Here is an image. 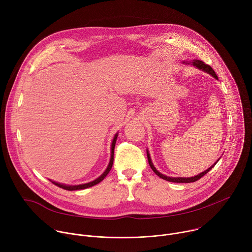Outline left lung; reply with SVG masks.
I'll use <instances>...</instances> for the list:
<instances>
[{"instance_id": "obj_1", "label": "left lung", "mask_w": 252, "mask_h": 252, "mask_svg": "<svg viewBox=\"0 0 252 252\" xmlns=\"http://www.w3.org/2000/svg\"><path fill=\"white\" fill-rule=\"evenodd\" d=\"M185 64H192L193 66H195L196 68H198V69H201V70H203V71H205V73H207V74H209L210 76H212L215 80H219V78H218V76H217V74L214 73V70L212 69V67L210 66V65H208V64H205L202 61H199V60H192V61H184L183 62ZM147 155H148V159H149V163H150V165H151V167H152V169L155 171V173L158 175V176H159L160 178H162V179H165V181H167V182H171V183H182V184H189V183H194V182H196V181H198V179L200 178V177H202L204 174H206L215 164L218 163V161L220 160V158L217 160V162H214L210 167H208L206 170H204V171H202V172H200L199 174H197V175H195V176H191V177H172V176H166V175H164V174H162V173H160L156 167H155V165H154V163H153V161H152V158H151V156H150V153H149V151L147 150Z\"/></svg>"}]
</instances>
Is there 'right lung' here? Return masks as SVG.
<instances>
[{"label":"right lung","mask_w":252,"mask_h":252,"mask_svg":"<svg viewBox=\"0 0 252 252\" xmlns=\"http://www.w3.org/2000/svg\"><path fill=\"white\" fill-rule=\"evenodd\" d=\"M118 135H119V132H117L113 138V141H112V146H111V159H110V162H109V165H107V167L105 168V170L102 172V174H100L96 179H94V181L93 182H90V183H87V184H83V185H63V184H60V183H57V182H54V181H50L58 186L59 188L61 189H63L65 190H80V189H86L88 188H91V187H94L97 184H99L102 179L107 175V173L110 172V170L112 169L113 167V164H114V152H115V146H116V141H117V138H118Z\"/></svg>","instance_id":"right-lung-1"}]
</instances>
